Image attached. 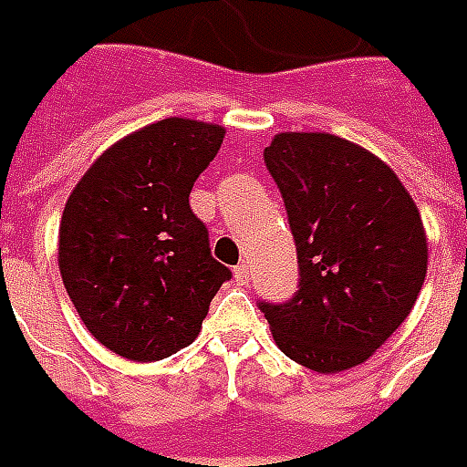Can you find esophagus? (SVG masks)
<instances>
[{
  "mask_svg": "<svg viewBox=\"0 0 467 467\" xmlns=\"http://www.w3.org/2000/svg\"><path fill=\"white\" fill-rule=\"evenodd\" d=\"M234 273H236V280H238V283H248V278H251V265H248L246 261L238 263L236 271H234Z\"/></svg>",
  "mask_w": 467,
  "mask_h": 467,
  "instance_id": "34e87169",
  "label": "esophagus"
}]
</instances>
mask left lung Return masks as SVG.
Segmentation results:
<instances>
[{
	"label": "left lung",
	"mask_w": 467,
	"mask_h": 467,
	"mask_svg": "<svg viewBox=\"0 0 467 467\" xmlns=\"http://www.w3.org/2000/svg\"><path fill=\"white\" fill-rule=\"evenodd\" d=\"M297 248V290L258 300L275 345L320 374L369 359L419 297V209L379 157L327 132H280L263 152Z\"/></svg>",
	"instance_id": "obj_1"
}]
</instances>
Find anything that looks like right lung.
I'll return each instance as SVG.
<instances>
[{
  "label": "right lung",
  "instance_id": "obj_1",
  "mask_svg": "<svg viewBox=\"0 0 467 467\" xmlns=\"http://www.w3.org/2000/svg\"><path fill=\"white\" fill-rule=\"evenodd\" d=\"M223 128L167 118L103 152L66 202L58 268L88 332L132 362L192 345L231 271L189 206Z\"/></svg>",
  "mask_w": 467,
  "mask_h": 467
}]
</instances>
